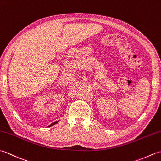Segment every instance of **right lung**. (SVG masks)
Instances as JSON below:
<instances>
[{
    "label": "right lung",
    "instance_id": "add662e5",
    "mask_svg": "<svg viewBox=\"0 0 161 161\" xmlns=\"http://www.w3.org/2000/svg\"><path fill=\"white\" fill-rule=\"evenodd\" d=\"M59 122V121H56V122H53V123H52V124H50L49 126H48V127H50V126H53V125H54L55 124H57V123Z\"/></svg>",
    "mask_w": 161,
    "mask_h": 161
}]
</instances>
